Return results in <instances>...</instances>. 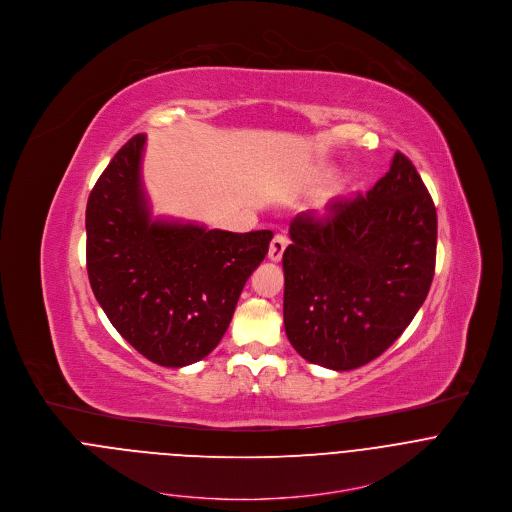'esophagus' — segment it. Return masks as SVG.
<instances>
[{
  "mask_svg": "<svg viewBox=\"0 0 512 512\" xmlns=\"http://www.w3.org/2000/svg\"><path fill=\"white\" fill-rule=\"evenodd\" d=\"M288 244H290V238H288V236H284V234H276V236H274V240L270 242L268 258H270L272 262H280V260H282V256H284V250L288 248Z\"/></svg>",
  "mask_w": 512,
  "mask_h": 512,
  "instance_id": "1",
  "label": "esophagus"
}]
</instances>
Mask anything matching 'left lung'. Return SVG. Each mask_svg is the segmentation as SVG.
<instances>
[{
	"label": "left lung",
	"instance_id": "1",
	"mask_svg": "<svg viewBox=\"0 0 512 512\" xmlns=\"http://www.w3.org/2000/svg\"><path fill=\"white\" fill-rule=\"evenodd\" d=\"M284 252V325L313 365L353 370L380 357L410 325L436 270L438 217L412 161L327 215L301 213Z\"/></svg>",
	"mask_w": 512,
	"mask_h": 512
}]
</instances>
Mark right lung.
<instances>
[{"mask_svg":"<svg viewBox=\"0 0 512 512\" xmlns=\"http://www.w3.org/2000/svg\"><path fill=\"white\" fill-rule=\"evenodd\" d=\"M144 146L146 136H134L88 197L86 270L116 331L151 363L179 368L219 345L274 232L151 219Z\"/></svg>","mask_w":512,"mask_h":512,"instance_id":"1","label":"right lung"}]
</instances>
